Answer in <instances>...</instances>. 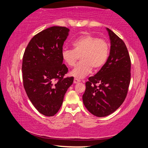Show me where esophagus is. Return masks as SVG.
<instances>
[{
  "label": "esophagus",
  "instance_id": "34e87169",
  "mask_svg": "<svg viewBox=\"0 0 148 148\" xmlns=\"http://www.w3.org/2000/svg\"><path fill=\"white\" fill-rule=\"evenodd\" d=\"M80 82H81V80L79 79H77V78H75L74 79V81H73L74 84H77V83Z\"/></svg>",
  "mask_w": 148,
  "mask_h": 148
}]
</instances>
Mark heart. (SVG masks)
<instances>
[{
    "label": "heart",
    "instance_id": "1",
    "mask_svg": "<svg viewBox=\"0 0 148 148\" xmlns=\"http://www.w3.org/2000/svg\"><path fill=\"white\" fill-rule=\"evenodd\" d=\"M73 49H63L62 58L69 66H73L81 57V61L71 72L72 76L83 78L90 74L92 68L98 70L106 63L109 54L108 43L104 39L86 34L73 42Z\"/></svg>",
    "mask_w": 148,
    "mask_h": 148
}]
</instances>
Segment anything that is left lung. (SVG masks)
<instances>
[{
	"mask_svg": "<svg viewBox=\"0 0 148 148\" xmlns=\"http://www.w3.org/2000/svg\"><path fill=\"white\" fill-rule=\"evenodd\" d=\"M110 40V55L104 65L86 83L83 102L98 117L116 110L126 98L131 81V59L124 42L106 28Z\"/></svg>",
	"mask_w": 148,
	"mask_h": 148,
	"instance_id": "1",
	"label": "left lung"
}]
</instances>
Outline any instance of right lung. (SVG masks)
Instances as JSON below:
<instances>
[{"mask_svg": "<svg viewBox=\"0 0 148 148\" xmlns=\"http://www.w3.org/2000/svg\"><path fill=\"white\" fill-rule=\"evenodd\" d=\"M69 32L65 27L47 28L32 38L23 54V87L32 104L46 116L57 113L73 82V77H64L68 68L62 58Z\"/></svg>", "mask_w": 148, "mask_h": 148, "instance_id": "obj_1", "label": "right lung"}]
</instances>
